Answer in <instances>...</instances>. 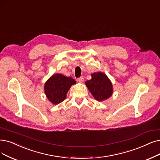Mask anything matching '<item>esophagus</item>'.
<instances>
[{"instance_id": "obj_1", "label": "esophagus", "mask_w": 160, "mask_h": 160, "mask_svg": "<svg viewBox=\"0 0 160 160\" xmlns=\"http://www.w3.org/2000/svg\"><path fill=\"white\" fill-rule=\"evenodd\" d=\"M77 81H78L79 82H82L84 81L83 77H81V78H78V79H77Z\"/></svg>"}]
</instances>
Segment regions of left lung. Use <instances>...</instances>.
Returning <instances> with one entry per match:
<instances>
[{
  "mask_svg": "<svg viewBox=\"0 0 160 160\" xmlns=\"http://www.w3.org/2000/svg\"><path fill=\"white\" fill-rule=\"evenodd\" d=\"M92 79L86 81L85 85L94 98L98 101H103L110 98L113 92L112 84L106 75L101 72L94 73Z\"/></svg>",
  "mask_w": 160,
  "mask_h": 160,
  "instance_id": "left-lung-1",
  "label": "left lung"
}]
</instances>
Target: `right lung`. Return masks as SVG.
I'll use <instances>...</instances> for the list:
<instances>
[{
	"label": "right lung",
	"mask_w": 160,
	"mask_h": 160,
	"mask_svg": "<svg viewBox=\"0 0 160 160\" xmlns=\"http://www.w3.org/2000/svg\"><path fill=\"white\" fill-rule=\"evenodd\" d=\"M75 83V81L72 78L59 73L54 74L45 82L44 92L52 104H58L65 100L69 89Z\"/></svg>",
	"instance_id": "right-lung-1"
}]
</instances>
